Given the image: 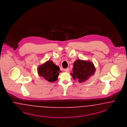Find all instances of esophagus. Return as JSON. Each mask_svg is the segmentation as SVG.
Masks as SVG:
<instances>
[{
  "mask_svg": "<svg viewBox=\"0 0 127 127\" xmlns=\"http://www.w3.org/2000/svg\"><path fill=\"white\" fill-rule=\"evenodd\" d=\"M65 71L66 72H68L69 71V68H66V69H65Z\"/></svg>",
  "mask_w": 127,
  "mask_h": 127,
  "instance_id": "esophagus-1",
  "label": "esophagus"
}]
</instances>
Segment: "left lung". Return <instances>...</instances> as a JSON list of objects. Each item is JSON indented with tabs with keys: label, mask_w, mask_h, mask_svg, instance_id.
<instances>
[{
	"label": "left lung",
	"mask_w": 127,
	"mask_h": 127,
	"mask_svg": "<svg viewBox=\"0 0 127 127\" xmlns=\"http://www.w3.org/2000/svg\"><path fill=\"white\" fill-rule=\"evenodd\" d=\"M95 71V66L92 62L79 60L74 63L73 73H71V75L74 80L77 79L79 83H82L94 75Z\"/></svg>",
	"instance_id": "obj_1"
}]
</instances>
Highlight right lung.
I'll return each instance as SVG.
<instances>
[{
    "mask_svg": "<svg viewBox=\"0 0 127 127\" xmlns=\"http://www.w3.org/2000/svg\"><path fill=\"white\" fill-rule=\"evenodd\" d=\"M39 76L43 77L47 81L53 82L57 80L59 75L60 67L53 63V61H49L38 68Z\"/></svg>",
    "mask_w": 127,
    "mask_h": 127,
    "instance_id": "right-lung-1",
    "label": "right lung"
}]
</instances>
